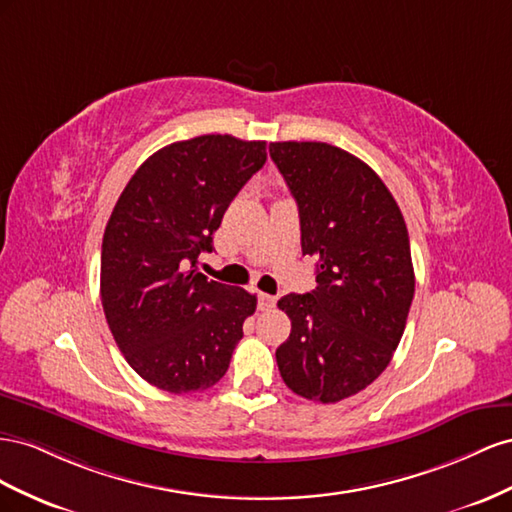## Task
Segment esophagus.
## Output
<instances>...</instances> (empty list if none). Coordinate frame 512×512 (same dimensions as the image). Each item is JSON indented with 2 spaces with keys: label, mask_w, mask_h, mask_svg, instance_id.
Wrapping results in <instances>:
<instances>
[{
  "label": "esophagus",
  "mask_w": 512,
  "mask_h": 512,
  "mask_svg": "<svg viewBox=\"0 0 512 512\" xmlns=\"http://www.w3.org/2000/svg\"><path fill=\"white\" fill-rule=\"evenodd\" d=\"M257 304H259V311H270V309H274L276 298L270 296V294H259Z\"/></svg>",
  "instance_id": "1"
}]
</instances>
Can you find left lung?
<instances>
[{"instance_id": "obj_1", "label": "left lung", "mask_w": 512, "mask_h": 512, "mask_svg": "<svg viewBox=\"0 0 512 512\" xmlns=\"http://www.w3.org/2000/svg\"><path fill=\"white\" fill-rule=\"evenodd\" d=\"M298 203L302 255L317 259L311 294H287L291 319L276 349L287 388L337 403L390 364L414 298L410 236L397 201L360 158L321 141L270 143Z\"/></svg>"}]
</instances>
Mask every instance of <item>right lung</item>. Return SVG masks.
Listing matches in <instances>:
<instances>
[{
	"mask_svg": "<svg viewBox=\"0 0 512 512\" xmlns=\"http://www.w3.org/2000/svg\"><path fill=\"white\" fill-rule=\"evenodd\" d=\"M266 141L201 135L154 152L126 184L102 238L100 298L126 362L171 394L214 386L257 296L197 272L212 233L266 163Z\"/></svg>",
	"mask_w": 512,
	"mask_h": 512,
	"instance_id": "add662e5",
	"label": "right lung"
}]
</instances>
